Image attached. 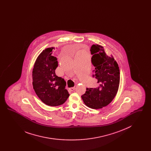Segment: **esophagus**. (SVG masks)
I'll return each mask as SVG.
<instances>
[{
    "mask_svg": "<svg viewBox=\"0 0 151 151\" xmlns=\"http://www.w3.org/2000/svg\"><path fill=\"white\" fill-rule=\"evenodd\" d=\"M75 87H72V88H70L69 89V90H70V91H73L75 90Z\"/></svg>",
    "mask_w": 151,
    "mask_h": 151,
    "instance_id": "1",
    "label": "esophagus"
}]
</instances>
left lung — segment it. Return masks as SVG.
Instances as JSON below:
<instances>
[{
	"instance_id": "1",
	"label": "left lung",
	"mask_w": 151,
	"mask_h": 151,
	"mask_svg": "<svg viewBox=\"0 0 151 151\" xmlns=\"http://www.w3.org/2000/svg\"><path fill=\"white\" fill-rule=\"evenodd\" d=\"M93 75L97 84L93 88H86L81 96L85 105L89 108L99 109L106 106L114 99L120 82V71L113 55L108 56L104 47L98 44L91 48Z\"/></svg>"
}]
</instances>
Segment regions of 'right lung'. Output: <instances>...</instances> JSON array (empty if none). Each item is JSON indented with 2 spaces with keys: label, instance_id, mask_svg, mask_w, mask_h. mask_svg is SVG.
I'll return each instance as SVG.
<instances>
[{
  "label": "right lung",
  "instance_id": "1",
  "mask_svg": "<svg viewBox=\"0 0 151 151\" xmlns=\"http://www.w3.org/2000/svg\"><path fill=\"white\" fill-rule=\"evenodd\" d=\"M55 48L43 50L37 58L32 71L33 86L38 98L47 105L57 106L63 104L70 94L65 89V80L55 74L57 58L52 56Z\"/></svg>",
  "mask_w": 151,
  "mask_h": 151
}]
</instances>
